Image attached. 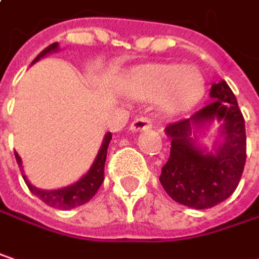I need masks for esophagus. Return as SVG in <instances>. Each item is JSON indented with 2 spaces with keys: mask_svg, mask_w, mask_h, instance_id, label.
Wrapping results in <instances>:
<instances>
[{
  "mask_svg": "<svg viewBox=\"0 0 259 259\" xmlns=\"http://www.w3.org/2000/svg\"><path fill=\"white\" fill-rule=\"evenodd\" d=\"M151 126H153V123H151V120L148 117H138V118H135L132 121L129 129L132 132H141V130L151 129Z\"/></svg>",
  "mask_w": 259,
  "mask_h": 259,
  "instance_id": "1",
  "label": "esophagus"
}]
</instances>
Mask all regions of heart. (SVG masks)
Returning a JSON list of instances; mask_svg holds the SVG:
<instances>
[{"instance_id": "obj_1", "label": "heart", "mask_w": 259, "mask_h": 259, "mask_svg": "<svg viewBox=\"0 0 259 259\" xmlns=\"http://www.w3.org/2000/svg\"><path fill=\"white\" fill-rule=\"evenodd\" d=\"M204 82L192 67L176 64H145L130 72L126 91L135 99H154L163 111L179 112L190 108L202 94Z\"/></svg>"}]
</instances>
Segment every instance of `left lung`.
<instances>
[{"instance_id": "obj_1", "label": "left lung", "mask_w": 259, "mask_h": 259, "mask_svg": "<svg viewBox=\"0 0 259 259\" xmlns=\"http://www.w3.org/2000/svg\"><path fill=\"white\" fill-rule=\"evenodd\" d=\"M211 103L189 118L165 127L171 153L159 180L166 193L183 205L202 210L218 205L233 195L246 163L244 118L237 99L225 80L211 85ZM214 119L223 123V142L215 153L201 149L190 138L192 127Z\"/></svg>"}]
</instances>
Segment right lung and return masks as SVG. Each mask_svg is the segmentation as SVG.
Listing matches in <instances>:
<instances>
[{
  "label": "right lung",
  "instance_id": "obj_1",
  "mask_svg": "<svg viewBox=\"0 0 259 259\" xmlns=\"http://www.w3.org/2000/svg\"><path fill=\"white\" fill-rule=\"evenodd\" d=\"M58 49V43H52L49 45L48 48H45L32 61V64L35 61H38L41 57H45L46 54L49 52H54ZM112 139V133L108 132L105 135V139L100 145V150L97 153V157L94 160V163L91 165L90 171L78 180L75 184L72 186H67V187H63V189H58V190H43V189H37L35 186H32L29 181L26 180V177L22 174L24 180H25L28 189L40 199L43 201L46 205L49 207H54V208H61V210H67V208H75L79 207L85 202H88L99 190V187L102 186L103 179H105V162H106V153H108V145ZM16 156V162L18 165L21 166V171H22V160L19 157L18 153H15Z\"/></svg>",
  "mask_w": 259,
  "mask_h": 259
}]
</instances>
